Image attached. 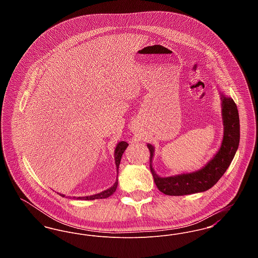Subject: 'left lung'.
I'll return each instance as SVG.
<instances>
[{
    "mask_svg": "<svg viewBox=\"0 0 258 258\" xmlns=\"http://www.w3.org/2000/svg\"><path fill=\"white\" fill-rule=\"evenodd\" d=\"M221 96V115L224 126L222 143L215 157L200 170L164 178L160 177L152 166L155 148L148 144L150 169L155 184L164 195L179 197L208 190L217 184L229 167L240 142V121L237 105L233 99L225 97L223 94Z\"/></svg>",
    "mask_w": 258,
    "mask_h": 258,
    "instance_id": "obj_1",
    "label": "left lung"
}]
</instances>
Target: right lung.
<instances>
[{
	"mask_svg": "<svg viewBox=\"0 0 258 258\" xmlns=\"http://www.w3.org/2000/svg\"><path fill=\"white\" fill-rule=\"evenodd\" d=\"M128 146V144L125 142V141H121L117 144L116 149H115V153H114V158H115V163H116V167H117V172L119 170V165H120V161L122 159V156H123V152L124 150L126 149V147ZM118 186V179L116 180L115 184H113L111 187H109L108 189L106 190H103L99 194L97 195H94V196H90V197H77V199H82V200H94V199H102V198H107V197L112 196L115 191H116V188ZM60 196L62 197H64L63 195Z\"/></svg>",
	"mask_w": 258,
	"mask_h": 258,
	"instance_id": "1",
	"label": "right lung"
}]
</instances>
